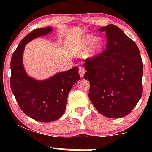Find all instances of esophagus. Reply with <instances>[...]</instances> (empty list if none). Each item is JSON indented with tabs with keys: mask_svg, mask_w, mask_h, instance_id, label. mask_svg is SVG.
Masks as SVG:
<instances>
[{
	"mask_svg": "<svg viewBox=\"0 0 152 152\" xmlns=\"http://www.w3.org/2000/svg\"><path fill=\"white\" fill-rule=\"evenodd\" d=\"M78 71H79V74L80 76H81V77H83V75L85 74V72H86L84 67H83V66H80Z\"/></svg>",
	"mask_w": 152,
	"mask_h": 152,
	"instance_id": "1",
	"label": "esophagus"
}]
</instances>
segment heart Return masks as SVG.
Segmentation results:
<instances>
[{
  "label": "heart",
  "instance_id": "obj_1",
  "mask_svg": "<svg viewBox=\"0 0 152 152\" xmlns=\"http://www.w3.org/2000/svg\"><path fill=\"white\" fill-rule=\"evenodd\" d=\"M90 46H91L92 53H98L102 50L104 47V41L102 38H96V37L93 35L88 34L82 39L80 43V48L81 49H86Z\"/></svg>",
  "mask_w": 152,
  "mask_h": 152
}]
</instances>
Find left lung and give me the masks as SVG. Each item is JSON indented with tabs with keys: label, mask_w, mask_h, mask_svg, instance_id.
Here are the masks:
<instances>
[{
	"label": "left lung",
	"mask_w": 152,
	"mask_h": 152,
	"mask_svg": "<svg viewBox=\"0 0 152 152\" xmlns=\"http://www.w3.org/2000/svg\"><path fill=\"white\" fill-rule=\"evenodd\" d=\"M99 31L106 32L107 43L104 51L85 61L88 97L103 116L124 117L142 97V58L137 44L117 26L110 24Z\"/></svg>",
	"instance_id": "8db88e82"
}]
</instances>
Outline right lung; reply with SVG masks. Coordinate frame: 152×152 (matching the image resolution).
<instances>
[{
	"label": "right lung",
	"mask_w": 152,
	"mask_h": 152,
	"mask_svg": "<svg viewBox=\"0 0 152 152\" xmlns=\"http://www.w3.org/2000/svg\"><path fill=\"white\" fill-rule=\"evenodd\" d=\"M51 30L50 27L41 28L29 33L19 43L10 61V88L18 106L28 116L41 122L56 121L62 116L69 91L80 79L77 66L42 81L29 77L26 73L22 62L25 46Z\"/></svg>",
	"instance_id": "1"
}]
</instances>
